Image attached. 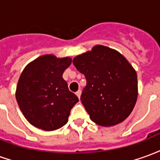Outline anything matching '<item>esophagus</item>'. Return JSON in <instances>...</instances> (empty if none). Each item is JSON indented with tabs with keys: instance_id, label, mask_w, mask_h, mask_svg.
<instances>
[{
	"instance_id": "1",
	"label": "esophagus",
	"mask_w": 160,
	"mask_h": 160,
	"mask_svg": "<svg viewBox=\"0 0 160 160\" xmlns=\"http://www.w3.org/2000/svg\"><path fill=\"white\" fill-rule=\"evenodd\" d=\"M75 94H76V95H77V97H78V98H80V95H81V91H80V90H78V91H77V92H75Z\"/></svg>"
}]
</instances>
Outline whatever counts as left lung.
I'll use <instances>...</instances> for the list:
<instances>
[{"label": "left lung", "instance_id": "8db88e82", "mask_svg": "<svg viewBox=\"0 0 160 160\" xmlns=\"http://www.w3.org/2000/svg\"><path fill=\"white\" fill-rule=\"evenodd\" d=\"M73 64L87 80L80 100L91 120L111 127L130 115L137 100V74L122 54L96 45L74 57Z\"/></svg>", "mask_w": 160, "mask_h": 160}]
</instances>
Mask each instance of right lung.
Returning <instances> with one entry per match:
<instances>
[{"label": "right lung", "instance_id": "right-lung-1", "mask_svg": "<svg viewBox=\"0 0 160 160\" xmlns=\"http://www.w3.org/2000/svg\"><path fill=\"white\" fill-rule=\"evenodd\" d=\"M71 62L69 57L44 55L23 70L17 85L16 100L33 126L52 131L68 122L71 109L79 101L62 78Z\"/></svg>", "mask_w": 160, "mask_h": 160}]
</instances>
